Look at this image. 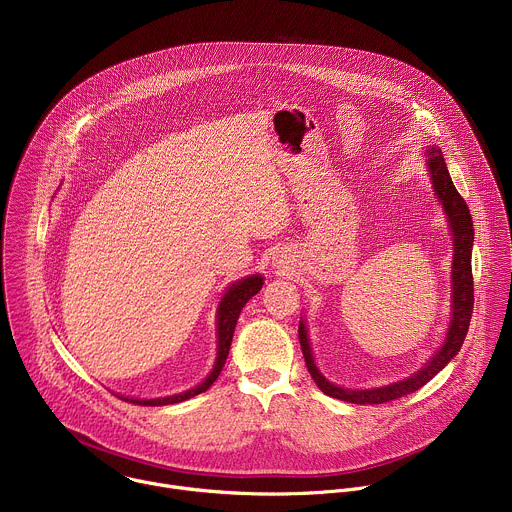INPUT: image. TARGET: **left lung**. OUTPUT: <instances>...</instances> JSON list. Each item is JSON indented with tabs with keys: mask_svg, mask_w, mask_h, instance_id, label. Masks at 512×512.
Masks as SVG:
<instances>
[{
	"mask_svg": "<svg viewBox=\"0 0 512 512\" xmlns=\"http://www.w3.org/2000/svg\"><path fill=\"white\" fill-rule=\"evenodd\" d=\"M428 160V172L432 178L434 194L442 202V208L448 216V226L452 232L454 240V254H452V314H450V326L446 332V340L440 346V350L410 378H404L400 382L380 386V388H366V390H352V388H340L332 382H328L322 372L316 368L314 358H312V348L308 340V330L304 326V320H300L298 326V338L304 354L306 368L312 376V380L318 384V388L338 400L352 402V404H382L396 400L400 396H406L418 388H422L432 376H436L460 350L468 326H470V316H472V306H474V284H472V266H470V256H472V242H474V228H472V218L470 210L464 202V198L456 192L450 174L446 170V162L442 158V152L438 148H428L426 150Z\"/></svg>",
	"mask_w": 512,
	"mask_h": 512,
	"instance_id": "1",
	"label": "left lung"
}]
</instances>
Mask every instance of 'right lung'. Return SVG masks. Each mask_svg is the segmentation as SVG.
<instances>
[{"label":"right lung","instance_id":"right-lung-1","mask_svg":"<svg viewBox=\"0 0 512 512\" xmlns=\"http://www.w3.org/2000/svg\"><path fill=\"white\" fill-rule=\"evenodd\" d=\"M262 284H264V278L260 274H254V276H248L244 280H238L234 282L228 292L224 294L220 306H218V322H216V334H218V352H216V362H214V368L212 372L208 374V378L198 384L196 388H190L182 394H174V396H164V398H150V400H140V398H124V400H130L134 404H142V406H164V404H176V402H184L200 392H206L214 382L216 378L220 376L224 364H226V358H228V352H230V344H232V336H234V328H236V322H238V316L244 308V304L262 290Z\"/></svg>","mask_w":512,"mask_h":512}]
</instances>
